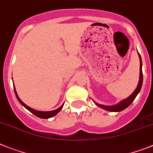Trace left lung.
I'll list each match as a JSON object with an SVG mask.
<instances>
[{
  "label": "left lung",
  "mask_w": 153,
  "mask_h": 153,
  "mask_svg": "<svg viewBox=\"0 0 153 153\" xmlns=\"http://www.w3.org/2000/svg\"><path fill=\"white\" fill-rule=\"evenodd\" d=\"M139 61H140V68H139V83H138V85L136 87V88L135 89V91L126 99H123V100L120 101L119 103L117 104L113 105H101L97 103V102H95V105L97 106H99V108H102V109H105L106 111H115V112H118V111H121L123 110L126 109V108H128L130 105L132 104V102H133L134 99H135V97L137 96V95L139 93L141 90V88H142V85H143V70H142V67H143V64H142V59H141V56L139 53Z\"/></svg>",
  "instance_id": "left-lung-1"
}]
</instances>
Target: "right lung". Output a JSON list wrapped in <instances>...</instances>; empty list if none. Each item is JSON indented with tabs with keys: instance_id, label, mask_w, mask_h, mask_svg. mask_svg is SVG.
Returning a JSON list of instances; mask_svg holds the SVG:
<instances>
[{
	"instance_id": "right-lung-1",
	"label": "right lung",
	"mask_w": 153,
	"mask_h": 153,
	"mask_svg": "<svg viewBox=\"0 0 153 153\" xmlns=\"http://www.w3.org/2000/svg\"><path fill=\"white\" fill-rule=\"evenodd\" d=\"M14 92H15V95L16 97H17V99H18V100L19 101V102L21 103L22 105L25 107V108H27L28 111H30L31 113L34 114V115H36L37 117H38V118H41V119H49V118H51V117L54 116L55 115H57V114L59 112V111L62 110V108H63V105L64 104L62 105H61L59 108H58L57 109L55 110H53V111H37V110L35 109H33V108H30L29 106H27V105H25V103H24L20 99V98L18 97V94H17V91H16L15 90V88H14Z\"/></svg>"
}]
</instances>
